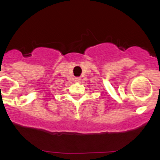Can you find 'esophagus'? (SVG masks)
<instances>
[{"label":"esophagus","mask_w":160,"mask_h":160,"mask_svg":"<svg viewBox=\"0 0 160 160\" xmlns=\"http://www.w3.org/2000/svg\"><path fill=\"white\" fill-rule=\"evenodd\" d=\"M80 80H81V79H80V77H76V78H75V81L76 82H80Z\"/></svg>","instance_id":"obj_1"}]
</instances>
